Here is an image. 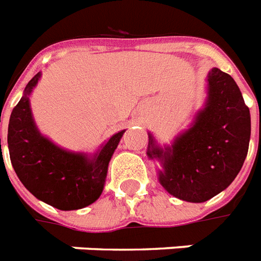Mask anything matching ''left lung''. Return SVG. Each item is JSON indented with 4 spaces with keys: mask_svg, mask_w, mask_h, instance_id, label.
Wrapping results in <instances>:
<instances>
[{
    "mask_svg": "<svg viewBox=\"0 0 261 261\" xmlns=\"http://www.w3.org/2000/svg\"><path fill=\"white\" fill-rule=\"evenodd\" d=\"M208 97L190 128L160 148L149 133L148 157L162 163L159 180L167 192L189 202H204L223 192L245 162L250 113L240 87L219 68L208 72Z\"/></svg>",
    "mask_w": 261,
    "mask_h": 261,
    "instance_id": "left-lung-1",
    "label": "left lung"
}]
</instances>
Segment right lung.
Wrapping results in <instances>:
<instances>
[{
    "label": "right lung",
    "mask_w": 261,
    "mask_h": 261,
    "mask_svg": "<svg viewBox=\"0 0 261 261\" xmlns=\"http://www.w3.org/2000/svg\"><path fill=\"white\" fill-rule=\"evenodd\" d=\"M41 72L27 83L9 119L8 148L20 182L38 200L61 211L81 210L101 196L115 149L124 131H119L93 157L60 148L35 126L30 94Z\"/></svg>",
    "instance_id": "right-lung-1"
}]
</instances>
